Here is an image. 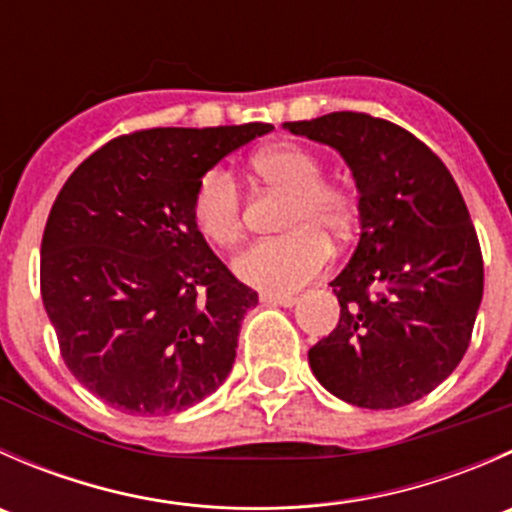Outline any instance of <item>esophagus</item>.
I'll return each instance as SVG.
<instances>
[{
	"label": "esophagus",
	"instance_id": "esophagus-1",
	"mask_svg": "<svg viewBox=\"0 0 512 512\" xmlns=\"http://www.w3.org/2000/svg\"><path fill=\"white\" fill-rule=\"evenodd\" d=\"M260 302L275 304V307H294V304H297V297H289V294L262 292V294H260Z\"/></svg>",
	"mask_w": 512,
	"mask_h": 512
}]
</instances>
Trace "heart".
<instances>
[{
  "label": "heart",
  "instance_id": "1",
  "mask_svg": "<svg viewBox=\"0 0 512 512\" xmlns=\"http://www.w3.org/2000/svg\"><path fill=\"white\" fill-rule=\"evenodd\" d=\"M255 170L267 185L289 195L282 230L287 235L260 240L242 250L232 270L247 285L272 294L297 292L327 267L329 242L349 237L354 227V195L324 180V163L302 146H275L257 153ZM193 220L205 240L232 247L242 235V195L235 175L215 165L198 180Z\"/></svg>",
  "mask_w": 512,
  "mask_h": 512
}]
</instances>
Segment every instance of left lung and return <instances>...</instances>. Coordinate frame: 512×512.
I'll use <instances>...</instances> for the list:
<instances>
[{"mask_svg": "<svg viewBox=\"0 0 512 512\" xmlns=\"http://www.w3.org/2000/svg\"><path fill=\"white\" fill-rule=\"evenodd\" d=\"M347 160L359 245L329 282L339 324L309 349L319 384L361 409H399L461 364L483 299V255L463 195L414 133L369 113L285 123Z\"/></svg>", "mask_w": 512, "mask_h": 512, "instance_id": "left-lung-1", "label": "left lung"}]
</instances>
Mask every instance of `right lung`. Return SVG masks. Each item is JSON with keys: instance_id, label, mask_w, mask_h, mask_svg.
I'll use <instances>...</instances> for the list:
<instances>
[{"instance_id": "obj_1", "label": "right lung", "mask_w": 512, "mask_h": 512, "mask_svg": "<svg viewBox=\"0 0 512 512\" xmlns=\"http://www.w3.org/2000/svg\"><path fill=\"white\" fill-rule=\"evenodd\" d=\"M270 123L148 128L91 153L51 205L41 299L81 386L126 414L165 416L213 394L257 292L193 220L203 173Z\"/></svg>"}]
</instances>
